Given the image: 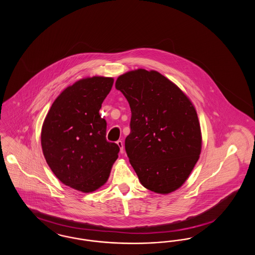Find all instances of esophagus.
Instances as JSON below:
<instances>
[{
  "instance_id": "34e87169",
  "label": "esophagus",
  "mask_w": 255,
  "mask_h": 255,
  "mask_svg": "<svg viewBox=\"0 0 255 255\" xmlns=\"http://www.w3.org/2000/svg\"><path fill=\"white\" fill-rule=\"evenodd\" d=\"M117 144L119 145V147H120V149H121V153H123L124 152V147H123V141H122V140H118L117 141Z\"/></svg>"
}]
</instances>
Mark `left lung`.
I'll return each mask as SVG.
<instances>
[{"instance_id": "left-lung-1", "label": "left lung", "mask_w": 255, "mask_h": 255, "mask_svg": "<svg viewBox=\"0 0 255 255\" xmlns=\"http://www.w3.org/2000/svg\"><path fill=\"white\" fill-rule=\"evenodd\" d=\"M116 89L131 108V133L125 150L141 184L168 194L189 177L202 149L197 112L190 99L156 71L124 73Z\"/></svg>"}]
</instances>
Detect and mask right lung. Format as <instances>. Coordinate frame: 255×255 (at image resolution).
I'll return each instance as SVG.
<instances>
[{
  "label": "right lung",
  "instance_id": "obj_1",
  "mask_svg": "<svg viewBox=\"0 0 255 255\" xmlns=\"http://www.w3.org/2000/svg\"><path fill=\"white\" fill-rule=\"evenodd\" d=\"M114 78L94 76L66 88L52 103L41 132L43 154L64 184L93 192L107 182L120 147L106 139L99 110Z\"/></svg>",
  "mask_w": 255,
  "mask_h": 255
}]
</instances>
